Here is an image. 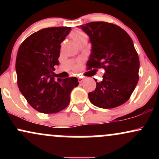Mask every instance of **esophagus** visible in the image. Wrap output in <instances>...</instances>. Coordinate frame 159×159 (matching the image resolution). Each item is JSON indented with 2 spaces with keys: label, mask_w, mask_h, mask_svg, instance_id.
Here are the masks:
<instances>
[{
  "label": "esophagus",
  "mask_w": 159,
  "mask_h": 159,
  "mask_svg": "<svg viewBox=\"0 0 159 159\" xmlns=\"http://www.w3.org/2000/svg\"><path fill=\"white\" fill-rule=\"evenodd\" d=\"M84 81V78H78V82H79V83H81V82H83Z\"/></svg>",
  "instance_id": "1"
}]
</instances>
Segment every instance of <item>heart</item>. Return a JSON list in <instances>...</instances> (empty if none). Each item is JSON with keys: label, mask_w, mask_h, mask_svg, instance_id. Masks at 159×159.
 <instances>
[{"label": "heart", "mask_w": 159, "mask_h": 159, "mask_svg": "<svg viewBox=\"0 0 159 159\" xmlns=\"http://www.w3.org/2000/svg\"><path fill=\"white\" fill-rule=\"evenodd\" d=\"M84 36H86V34L79 30H74V31H72V34H71V37H72V39H73L74 41H77L78 39H81V38L84 37Z\"/></svg>", "instance_id": "1"}]
</instances>
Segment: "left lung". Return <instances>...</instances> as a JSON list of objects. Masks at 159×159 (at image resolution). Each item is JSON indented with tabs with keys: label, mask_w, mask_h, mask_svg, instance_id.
Masks as SVG:
<instances>
[{
	"label": "left lung",
	"mask_w": 159,
	"mask_h": 159,
	"mask_svg": "<svg viewBox=\"0 0 159 159\" xmlns=\"http://www.w3.org/2000/svg\"><path fill=\"white\" fill-rule=\"evenodd\" d=\"M90 37L88 69L104 68L102 81L89 93L90 102L101 108H114L129 100L138 84L140 61L132 39L114 24L97 21L81 25Z\"/></svg>",
	"instance_id": "1"
}]
</instances>
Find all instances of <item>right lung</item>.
I'll list each match as a JSON object with an SVG mask.
<instances>
[{"instance_id": "obj_1", "label": "right lung", "mask_w": 159, "mask_h": 159, "mask_svg": "<svg viewBox=\"0 0 159 159\" xmlns=\"http://www.w3.org/2000/svg\"><path fill=\"white\" fill-rule=\"evenodd\" d=\"M70 27H48L29 36L20 45L16 61L20 92L35 110L44 114L59 112L68 106L70 94L78 85L77 78L54 79L59 65L61 43Z\"/></svg>"}]
</instances>
